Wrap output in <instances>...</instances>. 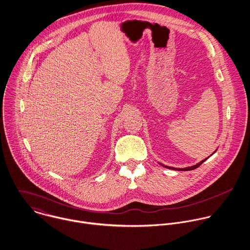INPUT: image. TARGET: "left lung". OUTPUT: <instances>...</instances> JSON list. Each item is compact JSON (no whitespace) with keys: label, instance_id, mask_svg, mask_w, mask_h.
<instances>
[{"label":"left lung","instance_id":"obj_1","mask_svg":"<svg viewBox=\"0 0 250 250\" xmlns=\"http://www.w3.org/2000/svg\"><path fill=\"white\" fill-rule=\"evenodd\" d=\"M209 157V156H208ZM208 157H207V158H205V159H203L202 161H200L199 163H197V164H195V165H193V166H189V167H187V168H174V167H170V166H166V165H163V164H161V163H159L161 166H163V167H165V168H168V169H172V170H179V171H189V170H193V169H196L197 167H199L200 165L204 162V161H206Z\"/></svg>","mask_w":250,"mask_h":250}]
</instances>
